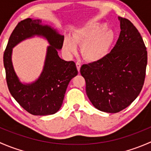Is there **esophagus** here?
Segmentation results:
<instances>
[{"mask_svg":"<svg viewBox=\"0 0 151 151\" xmlns=\"http://www.w3.org/2000/svg\"><path fill=\"white\" fill-rule=\"evenodd\" d=\"M76 66H77V70H78V71H79V72H80V68H81V64H80V62H77V63H76Z\"/></svg>","mask_w":151,"mask_h":151,"instance_id":"esophagus-1","label":"esophagus"}]
</instances>
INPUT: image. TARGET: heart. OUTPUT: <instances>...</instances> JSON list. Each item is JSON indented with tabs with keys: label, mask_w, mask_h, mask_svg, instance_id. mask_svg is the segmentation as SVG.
Returning <instances> with one entry per match:
<instances>
[{
	"label": "heart",
	"mask_w": 151,
	"mask_h": 151,
	"mask_svg": "<svg viewBox=\"0 0 151 151\" xmlns=\"http://www.w3.org/2000/svg\"><path fill=\"white\" fill-rule=\"evenodd\" d=\"M115 34L111 29L102 22H91L77 29L71 38L66 37L63 43V49L68 55H72L81 45L80 52L86 60L96 62L107 55L113 44Z\"/></svg>",
	"instance_id": "1"
}]
</instances>
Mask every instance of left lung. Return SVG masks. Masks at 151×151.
Masks as SVG:
<instances>
[{
  "mask_svg": "<svg viewBox=\"0 0 151 151\" xmlns=\"http://www.w3.org/2000/svg\"><path fill=\"white\" fill-rule=\"evenodd\" d=\"M118 19L121 33L110 52L80 68L91 102L109 113L123 110L139 96L147 62L145 45L137 29L126 18L118 17Z\"/></svg>",
  "mask_w": 151,
  "mask_h": 151,
  "instance_id": "obj_1",
  "label": "left lung"
}]
</instances>
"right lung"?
<instances>
[{"label":"right lung","mask_w":151,"mask_h":151,"mask_svg":"<svg viewBox=\"0 0 151 151\" xmlns=\"http://www.w3.org/2000/svg\"><path fill=\"white\" fill-rule=\"evenodd\" d=\"M35 35L45 37L47 47L43 70L39 78L31 83L20 82L11 60L12 49L19 42ZM64 36L41 19L28 18L21 21L11 34L4 54L6 77L10 93L23 109L34 115H49L61 107L70 80L77 75L74 61L59 57L58 50L63 47Z\"/></svg>","instance_id":"right-lung-1"}]
</instances>
